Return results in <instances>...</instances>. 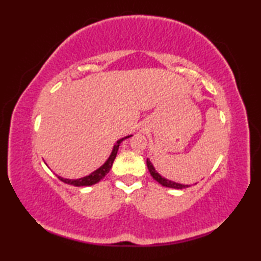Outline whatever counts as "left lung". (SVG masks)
Masks as SVG:
<instances>
[{
	"label": "left lung",
	"mask_w": 261,
	"mask_h": 261,
	"mask_svg": "<svg viewBox=\"0 0 261 261\" xmlns=\"http://www.w3.org/2000/svg\"><path fill=\"white\" fill-rule=\"evenodd\" d=\"M147 167L150 171V175L153 177L154 179H156L159 184H162L165 187H170V188H176V190H182V188H186V187H190V185H182V184H178V182H175V181H171L169 179H166L164 177L160 176L154 167L152 166V164L150 163V160L147 159Z\"/></svg>",
	"instance_id": "obj_1"
}]
</instances>
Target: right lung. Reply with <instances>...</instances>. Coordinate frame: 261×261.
<instances>
[{
	"label": "right lung",
	"mask_w": 261,
	"mask_h": 261,
	"mask_svg": "<svg viewBox=\"0 0 261 261\" xmlns=\"http://www.w3.org/2000/svg\"><path fill=\"white\" fill-rule=\"evenodd\" d=\"M131 136H127V137H124L122 138V139L116 141V143L113 147V150L112 152H111L109 159L105 162V164L103 166H101L98 169H96L95 171H93L92 174H90L88 176H85L83 177V178H80V179H67V178H63V177L58 176V178L66 182V184H69V185H74V186H91V185H94L96 184V182H98L99 180H101L103 177L107 175L111 167H112L113 165V162L114 159L116 157V153H118V150H119V147H120V143L123 141L124 139H126V138H130Z\"/></svg>",
	"instance_id": "obj_1"
}]
</instances>
